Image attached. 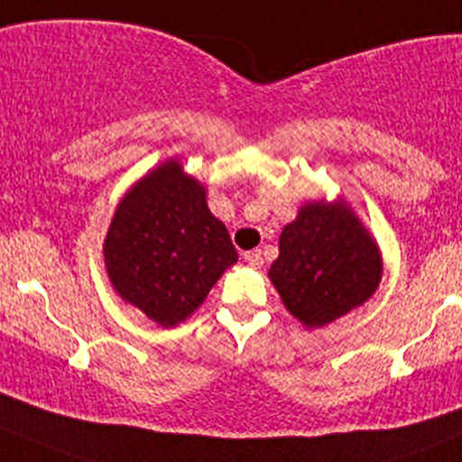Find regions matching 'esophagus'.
I'll return each mask as SVG.
<instances>
[{"label":"esophagus","mask_w":462,"mask_h":462,"mask_svg":"<svg viewBox=\"0 0 462 462\" xmlns=\"http://www.w3.org/2000/svg\"><path fill=\"white\" fill-rule=\"evenodd\" d=\"M243 258L249 263V265H261L263 252H261V249H252V252H245Z\"/></svg>","instance_id":"34e87169"}]
</instances>
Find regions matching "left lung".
<instances>
[{"instance_id":"1","label":"left lung","mask_w":462,"mask_h":462,"mask_svg":"<svg viewBox=\"0 0 462 462\" xmlns=\"http://www.w3.org/2000/svg\"><path fill=\"white\" fill-rule=\"evenodd\" d=\"M383 274L379 245L342 199L309 201L285 224L270 279L285 309L319 328L365 304Z\"/></svg>"}]
</instances>
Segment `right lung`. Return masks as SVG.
Wrapping results in <instances>:
<instances>
[{"label":"right lung","mask_w":462,"mask_h":462,"mask_svg":"<svg viewBox=\"0 0 462 462\" xmlns=\"http://www.w3.org/2000/svg\"><path fill=\"white\" fill-rule=\"evenodd\" d=\"M238 261L206 188L174 158L144 174L117 204L104 240L113 290L161 327L190 318Z\"/></svg>","instance_id":"1"}]
</instances>
